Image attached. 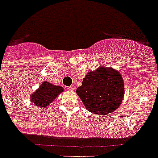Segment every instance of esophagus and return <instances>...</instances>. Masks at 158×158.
I'll return each instance as SVG.
<instances>
[{
  "label": "esophagus",
  "instance_id": "obj_1",
  "mask_svg": "<svg viewBox=\"0 0 158 158\" xmlns=\"http://www.w3.org/2000/svg\"><path fill=\"white\" fill-rule=\"evenodd\" d=\"M67 89H69V90H70V91H73L74 89V84H72V85H70V86L67 87Z\"/></svg>",
  "mask_w": 158,
  "mask_h": 158
}]
</instances>
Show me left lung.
I'll return each mask as SVG.
<instances>
[{"mask_svg":"<svg viewBox=\"0 0 158 158\" xmlns=\"http://www.w3.org/2000/svg\"><path fill=\"white\" fill-rule=\"evenodd\" d=\"M124 81L120 72L108 67L89 72L76 90L87 110L102 115L119 107L124 98Z\"/></svg>","mask_w":158,"mask_h":158,"instance_id":"obj_1","label":"left lung"}]
</instances>
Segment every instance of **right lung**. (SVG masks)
Wrapping results in <instances>:
<instances>
[{
    "mask_svg": "<svg viewBox=\"0 0 158 158\" xmlns=\"http://www.w3.org/2000/svg\"><path fill=\"white\" fill-rule=\"evenodd\" d=\"M63 91L64 89L62 87L53 85L49 82H43L39 89L31 95L30 101L33 102L36 106L47 107Z\"/></svg>",
    "mask_w": 158,
    "mask_h": 158,
    "instance_id": "obj_1",
    "label": "right lung"
}]
</instances>
